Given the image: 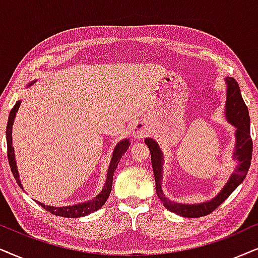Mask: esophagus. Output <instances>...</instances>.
I'll return each mask as SVG.
<instances>
[{"label":"esophagus","instance_id":"obj_1","mask_svg":"<svg viewBox=\"0 0 258 258\" xmlns=\"http://www.w3.org/2000/svg\"><path fill=\"white\" fill-rule=\"evenodd\" d=\"M147 135V128L144 122H137L132 128V136L136 139H143Z\"/></svg>","mask_w":258,"mask_h":258}]
</instances>
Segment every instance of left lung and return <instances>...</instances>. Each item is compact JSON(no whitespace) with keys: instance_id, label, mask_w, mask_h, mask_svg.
<instances>
[{"instance_id":"obj_1","label":"left lung","mask_w":258,"mask_h":258,"mask_svg":"<svg viewBox=\"0 0 258 258\" xmlns=\"http://www.w3.org/2000/svg\"><path fill=\"white\" fill-rule=\"evenodd\" d=\"M226 82V104H225V116L226 120L235 126L237 131L236 147L232 157L238 160L235 172L230 176L228 183L224 185L221 192L212 198L211 201L202 204H181L170 201L165 197L163 188H161V178H163V163L164 156L160 147L153 139L146 138L145 144L149 146L151 152V161H152L154 179H156V191L164 207L171 212L183 216L187 218H198L203 216L210 215L216 210L233 191L236 187L244 180L248 173L252 156V140L250 137V116L244 100H243L241 89L233 78H225Z\"/></svg>"}]
</instances>
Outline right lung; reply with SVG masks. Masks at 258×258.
<instances>
[{
  "label": "right lung",
  "mask_w": 258,
  "mask_h": 258,
  "mask_svg": "<svg viewBox=\"0 0 258 258\" xmlns=\"http://www.w3.org/2000/svg\"><path fill=\"white\" fill-rule=\"evenodd\" d=\"M34 82H30L28 86H32ZM20 104L21 101H16V104L14 105V107L12 108V111L9 113V118H8V123H7V153H8V160H9V165L10 169H12V172L14 174V178H15L16 183L19 184V186L23 188L21 180H20V176H19V171H17V166H16V161H15V153H14V147H13V138H12V128H13V123H14V119L16 116V112L20 107ZM130 143L128 139H123L121 142L118 143V145L114 147V151H113L112 154V159H111V164L108 166V171H107V178H106V183L102 187V190L100 194H99L97 197L92 201L86 202V203H81V204H75V205H71V207H49V205H44L43 203H40L37 202L39 205H41L43 209H46L47 211H49L50 214L60 216V217H67V218H78V217H84V216H87L92 212L97 211L100 209L102 205L106 203L107 201L109 194H111L112 190V181H113V174H114V171L118 166L120 159H121L122 154L126 152L127 149L130 147Z\"/></svg>",
  "instance_id": "add662e5"
}]
</instances>
